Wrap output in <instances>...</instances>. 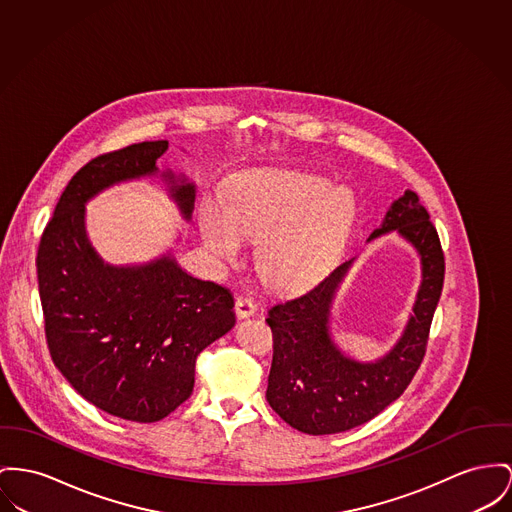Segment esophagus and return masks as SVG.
Segmentation results:
<instances>
[{"label":"esophagus","mask_w":512,"mask_h":512,"mask_svg":"<svg viewBox=\"0 0 512 512\" xmlns=\"http://www.w3.org/2000/svg\"><path fill=\"white\" fill-rule=\"evenodd\" d=\"M235 312H237L239 318H248V316H252V314L256 312V305H254V301L248 299V297H239V299L235 301Z\"/></svg>","instance_id":"esophagus-1"}]
</instances>
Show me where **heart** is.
Here are the masks:
<instances>
[{
    "label": "heart",
    "mask_w": 512,
    "mask_h": 512,
    "mask_svg": "<svg viewBox=\"0 0 512 512\" xmlns=\"http://www.w3.org/2000/svg\"><path fill=\"white\" fill-rule=\"evenodd\" d=\"M353 217L351 196L324 178L275 172L248 178L229 194V213L205 205L202 231L223 260H237L242 237L260 242L258 270L275 287H295L338 248Z\"/></svg>",
    "instance_id": "b5f03b06"
}]
</instances>
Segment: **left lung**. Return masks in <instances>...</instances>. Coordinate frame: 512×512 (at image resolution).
<instances>
[{
  "instance_id": "8db88e82",
  "label": "left lung",
  "mask_w": 512,
  "mask_h": 512,
  "mask_svg": "<svg viewBox=\"0 0 512 512\" xmlns=\"http://www.w3.org/2000/svg\"><path fill=\"white\" fill-rule=\"evenodd\" d=\"M396 231L421 256V287L404 336L375 363L345 357L330 338V307L355 258H349L297 297L268 310L273 361L266 398L273 411L307 435H334L371 421L398 400L417 373L441 299L444 254L439 233L419 196L406 190L369 242Z\"/></svg>"
}]
</instances>
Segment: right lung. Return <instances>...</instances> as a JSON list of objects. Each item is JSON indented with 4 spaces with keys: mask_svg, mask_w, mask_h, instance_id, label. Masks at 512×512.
<instances>
[{
    "mask_svg": "<svg viewBox=\"0 0 512 512\" xmlns=\"http://www.w3.org/2000/svg\"><path fill=\"white\" fill-rule=\"evenodd\" d=\"M169 141H143L91 159L73 174L36 254L44 334L54 365L106 413L153 423L186 402L196 359L235 326L229 289L178 268L171 256L108 266L85 235V202L104 188L157 172ZM186 219L196 188L163 174Z\"/></svg>",
    "mask_w": 512,
    "mask_h": 512,
    "instance_id": "right-lung-1",
    "label": "right lung"
}]
</instances>
